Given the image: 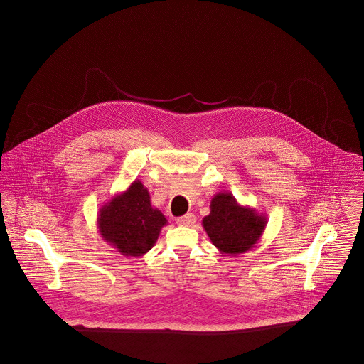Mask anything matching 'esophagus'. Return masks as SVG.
I'll use <instances>...</instances> for the list:
<instances>
[{"label": "esophagus", "mask_w": 364, "mask_h": 364, "mask_svg": "<svg viewBox=\"0 0 364 364\" xmlns=\"http://www.w3.org/2000/svg\"><path fill=\"white\" fill-rule=\"evenodd\" d=\"M195 221H196V218H195V215H193L192 213H187L186 215L178 217V218L176 220L177 225L180 226H192L195 224Z\"/></svg>", "instance_id": "esophagus-1"}]
</instances>
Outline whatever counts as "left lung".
I'll return each mask as SVG.
<instances>
[{
    "instance_id": "left-lung-1",
    "label": "left lung",
    "mask_w": 364,
    "mask_h": 364,
    "mask_svg": "<svg viewBox=\"0 0 364 364\" xmlns=\"http://www.w3.org/2000/svg\"><path fill=\"white\" fill-rule=\"evenodd\" d=\"M202 225L221 254L239 255L259 242L267 218L255 208L242 206L232 192H218L210 202V214Z\"/></svg>"
}]
</instances>
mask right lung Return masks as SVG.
<instances>
[{
  "mask_svg": "<svg viewBox=\"0 0 364 364\" xmlns=\"http://www.w3.org/2000/svg\"><path fill=\"white\" fill-rule=\"evenodd\" d=\"M168 220L151 206L149 190L135 180L122 193H116L98 211L97 226L104 242L124 257H143L158 240Z\"/></svg>",
  "mask_w": 364,
  "mask_h": 364,
  "instance_id": "right-lung-1",
  "label": "right lung"
}]
</instances>
